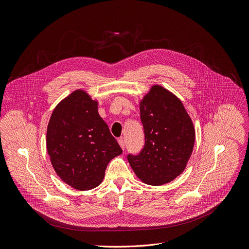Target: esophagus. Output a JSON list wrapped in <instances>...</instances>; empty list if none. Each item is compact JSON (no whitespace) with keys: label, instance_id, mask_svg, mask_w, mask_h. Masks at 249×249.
<instances>
[{"label":"esophagus","instance_id":"esophagus-1","mask_svg":"<svg viewBox=\"0 0 249 249\" xmlns=\"http://www.w3.org/2000/svg\"><path fill=\"white\" fill-rule=\"evenodd\" d=\"M118 142H119L120 146L122 147L123 150H124V148H125V143H124V140L123 138H119V139H118Z\"/></svg>","mask_w":249,"mask_h":249}]
</instances>
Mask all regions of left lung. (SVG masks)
Instances as JSON below:
<instances>
[{
    "mask_svg": "<svg viewBox=\"0 0 249 249\" xmlns=\"http://www.w3.org/2000/svg\"><path fill=\"white\" fill-rule=\"evenodd\" d=\"M144 146L127 160L145 183L162 185L185 169L193 150L195 131L181 101L162 86L154 85L140 103Z\"/></svg>",
    "mask_w": 249,
    "mask_h": 249,
    "instance_id": "left-lung-1",
    "label": "left lung"
}]
</instances>
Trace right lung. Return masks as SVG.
I'll return each instance as SVG.
<instances>
[{
	"instance_id": "obj_1",
	"label": "right lung",
	"mask_w": 249,
	"mask_h": 249,
	"mask_svg": "<svg viewBox=\"0 0 249 249\" xmlns=\"http://www.w3.org/2000/svg\"><path fill=\"white\" fill-rule=\"evenodd\" d=\"M97 105L76 90L55 108L47 127V150L57 175L78 190L100 184L109 162L123 153Z\"/></svg>"
}]
</instances>
